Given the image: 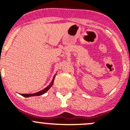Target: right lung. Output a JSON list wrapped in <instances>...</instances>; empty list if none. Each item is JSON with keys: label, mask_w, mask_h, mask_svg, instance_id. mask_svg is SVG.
<instances>
[{"label": "right lung", "mask_w": 130, "mask_h": 130, "mask_svg": "<svg viewBox=\"0 0 130 130\" xmlns=\"http://www.w3.org/2000/svg\"><path fill=\"white\" fill-rule=\"evenodd\" d=\"M55 75L54 76L53 79L52 81H51V83H50V85H49L48 87H47L46 88H44L43 90H41V91L38 92H36V93H34V94H21V96H24V97H26V98H28V97H30V96H40V95H42L44 93L46 92L48 90H49V88H51V86L53 85V82H54V79H55Z\"/></svg>", "instance_id": "add662e5"}]
</instances>
